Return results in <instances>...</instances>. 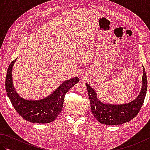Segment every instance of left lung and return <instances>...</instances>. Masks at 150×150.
Segmentation results:
<instances>
[{
  "instance_id": "obj_1",
  "label": "left lung",
  "mask_w": 150,
  "mask_h": 150,
  "mask_svg": "<svg viewBox=\"0 0 150 150\" xmlns=\"http://www.w3.org/2000/svg\"><path fill=\"white\" fill-rule=\"evenodd\" d=\"M142 68L141 90L136 98L128 103H104L98 99L96 90L86 83L90 98L91 111L98 122L106 125H119L129 122L136 117L144 103L148 87L147 77L143 65Z\"/></svg>"
}]
</instances>
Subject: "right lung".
Here are the masks:
<instances>
[{"label":"right lung","instance_id":"1","mask_svg":"<svg viewBox=\"0 0 150 150\" xmlns=\"http://www.w3.org/2000/svg\"><path fill=\"white\" fill-rule=\"evenodd\" d=\"M17 58L9 66L6 77V91L17 113L29 122L46 124L55 120L61 112L64 96L70 88L79 82L76 77L66 80L48 96L42 99L28 100L21 97L15 90L12 69Z\"/></svg>","mask_w":150,"mask_h":150}]
</instances>
